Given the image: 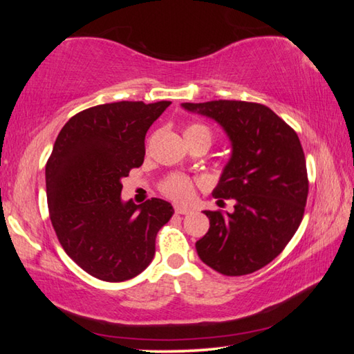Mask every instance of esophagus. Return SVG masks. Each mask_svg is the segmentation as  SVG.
Instances as JSON below:
<instances>
[{"label":"esophagus","mask_w":354,"mask_h":354,"mask_svg":"<svg viewBox=\"0 0 354 354\" xmlns=\"http://www.w3.org/2000/svg\"><path fill=\"white\" fill-rule=\"evenodd\" d=\"M175 211H176V214H181V215H185V214H190L192 212L189 207H184V206H175Z\"/></svg>","instance_id":"1"}]
</instances>
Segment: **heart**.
I'll return each mask as SVG.
<instances>
[{
	"instance_id": "obj_1",
	"label": "heart",
	"mask_w": 354,
	"mask_h": 354,
	"mask_svg": "<svg viewBox=\"0 0 354 354\" xmlns=\"http://www.w3.org/2000/svg\"><path fill=\"white\" fill-rule=\"evenodd\" d=\"M196 134H205L207 137H211V131L206 127H203V124H190V127H187L184 131V137ZM194 181L185 175H170L169 178L164 179L162 184H160V190L164 192V195L176 201L190 200L192 195H194Z\"/></svg>"
}]
</instances>
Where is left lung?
Instances as JSON below:
<instances>
[{
  "label": "left lung",
  "instance_id": "1",
  "mask_svg": "<svg viewBox=\"0 0 354 354\" xmlns=\"http://www.w3.org/2000/svg\"><path fill=\"white\" fill-rule=\"evenodd\" d=\"M217 122L231 140L215 198L234 211H205L209 231L195 243L200 259L226 277L253 273L286 248L303 220L308 171L295 131L270 107L234 100L183 103Z\"/></svg>",
  "mask_w": 354,
  "mask_h": 354
}]
</instances>
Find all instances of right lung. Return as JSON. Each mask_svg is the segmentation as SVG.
I'll use <instances>...</instances> for the list:
<instances>
[{
  "label": "right lung",
  "instance_id": "obj_1",
  "mask_svg": "<svg viewBox=\"0 0 354 354\" xmlns=\"http://www.w3.org/2000/svg\"><path fill=\"white\" fill-rule=\"evenodd\" d=\"M170 101H118L88 107L59 133L46 162V200L56 236L84 272L107 283L149 266L158 231L173 207L160 198L122 201V178L140 167L145 136Z\"/></svg>",
  "mask_w": 354,
  "mask_h": 354
}]
</instances>
